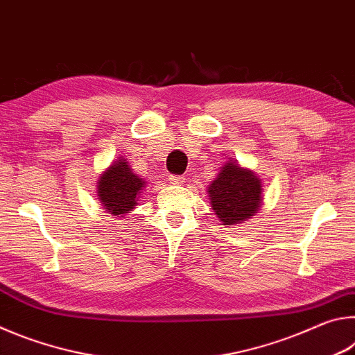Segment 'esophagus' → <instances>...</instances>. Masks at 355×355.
Instances as JSON below:
<instances>
[{"label": "esophagus", "instance_id": "esophagus-1", "mask_svg": "<svg viewBox=\"0 0 355 355\" xmlns=\"http://www.w3.org/2000/svg\"><path fill=\"white\" fill-rule=\"evenodd\" d=\"M167 180H169V183L171 184H175V186H182L183 183H184V177L183 175H171L169 178H167Z\"/></svg>", "mask_w": 355, "mask_h": 355}]
</instances>
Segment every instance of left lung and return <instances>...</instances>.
Listing matches in <instances>:
<instances>
[{"label": "left lung", "instance_id": "8db88e82", "mask_svg": "<svg viewBox=\"0 0 355 355\" xmlns=\"http://www.w3.org/2000/svg\"><path fill=\"white\" fill-rule=\"evenodd\" d=\"M219 173L208 184V197L214 214L224 227L249 220L258 213L263 200L261 178L230 158L219 167Z\"/></svg>", "mask_w": 355, "mask_h": 355}]
</instances>
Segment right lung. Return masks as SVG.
Returning a JSON list of instances; mask_svg holds the SVG:
<instances>
[{"label":"right lung","instance_id":"obj_1","mask_svg":"<svg viewBox=\"0 0 355 355\" xmlns=\"http://www.w3.org/2000/svg\"><path fill=\"white\" fill-rule=\"evenodd\" d=\"M146 186V180L137 177L128 161L120 156L100 173L97 180V196L106 213L123 218L136 208L141 192Z\"/></svg>","mask_w":355,"mask_h":355}]
</instances>
